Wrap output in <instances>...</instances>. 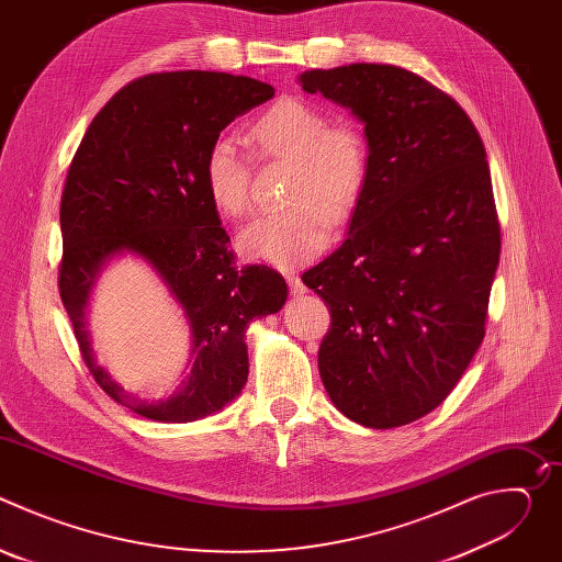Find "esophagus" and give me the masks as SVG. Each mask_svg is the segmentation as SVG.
Listing matches in <instances>:
<instances>
[{
  "mask_svg": "<svg viewBox=\"0 0 562 562\" xmlns=\"http://www.w3.org/2000/svg\"><path fill=\"white\" fill-rule=\"evenodd\" d=\"M286 282H289V289H291L293 295H302V293L306 291L304 282H302L300 276H295V273H289V276H286Z\"/></svg>",
  "mask_w": 562,
  "mask_h": 562,
  "instance_id": "1",
  "label": "esophagus"
}]
</instances>
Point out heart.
Instances as JSON below:
<instances>
[{
  "mask_svg": "<svg viewBox=\"0 0 562 562\" xmlns=\"http://www.w3.org/2000/svg\"><path fill=\"white\" fill-rule=\"evenodd\" d=\"M256 150L293 167L282 213L254 220L239 249L247 258L280 269H295L329 243L331 217L347 220L369 180V144L353 124L331 126L329 115L297 98L276 102L251 126ZM202 184L213 209L224 217L249 211V159L237 144L215 137L202 162Z\"/></svg>",
  "mask_w": 562,
  "mask_h": 562,
  "instance_id": "heart-1",
  "label": "heart"
}]
</instances>
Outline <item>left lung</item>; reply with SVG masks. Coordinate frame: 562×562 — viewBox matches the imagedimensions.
Masks as SVG:
<instances>
[{"instance_id":"obj_1","label":"left lung","mask_w":562,"mask_h":562,"mask_svg":"<svg viewBox=\"0 0 562 562\" xmlns=\"http://www.w3.org/2000/svg\"><path fill=\"white\" fill-rule=\"evenodd\" d=\"M297 79L351 109L369 144L347 239L302 276L331 311L319 378L353 423L403 427L442 403L485 338L501 258L485 144L456 100L400 66Z\"/></svg>"}]
</instances>
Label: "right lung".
<instances>
[{
  "instance_id": "right-lung-1",
  "label": "right lung",
  "mask_w": 562,
  "mask_h": 562,
  "mask_svg": "<svg viewBox=\"0 0 562 562\" xmlns=\"http://www.w3.org/2000/svg\"><path fill=\"white\" fill-rule=\"evenodd\" d=\"M273 95L271 85L245 75H144L106 102L72 157L59 206V295L95 382L142 418L193 423L233 403L249 375V323L286 302L278 271L235 269L228 235L202 184L209 144ZM126 252L148 261L168 284L194 338L192 373L157 404L111 381L88 340L86 306L97 276Z\"/></svg>"
}]
</instances>
